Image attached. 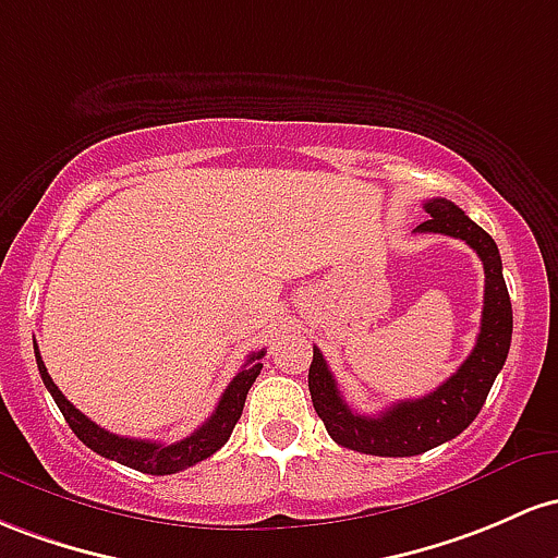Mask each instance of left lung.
<instances>
[{
    "mask_svg": "<svg viewBox=\"0 0 558 558\" xmlns=\"http://www.w3.org/2000/svg\"><path fill=\"white\" fill-rule=\"evenodd\" d=\"M429 218L416 231H432L464 240L480 255L485 268V305L477 345L440 387L414 400H398L379 416H361L342 400L322 350L313 348L308 368V390L316 414L337 446L368 456H418L461 435L480 409L498 372L504 368L511 345V300L504 281L498 245L485 229L477 227L459 205L435 197L424 203Z\"/></svg>",
    "mask_w": 558,
    "mask_h": 558,
    "instance_id": "8db88e82",
    "label": "left lung"
}]
</instances>
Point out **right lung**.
<instances>
[{
  "instance_id": "right-lung-1",
  "label": "right lung",
  "mask_w": 558,
  "mask_h": 558,
  "mask_svg": "<svg viewBox=\"0 0 558 558\" xmlns=\"http://www.w3.org/2000/svg\"><path fill=\"white\" fill-rule=\"evenodd\" d=\"M34 350H36V366H39L44 385H47V390L52 392L54 403H58L62 416H65L68 427L76 432L78 440L84 442L86 448H92L94 453L105 456V459L118 461V464L131 466L144 474L181 472V469L195 466L197 461H205L208 456L216 453V450L231 437L234 424L240 422L250 387H253L255 377H258L263 368L260 359L266 355V350L250 353V359L245 366H242V372L229 381V387L223 390L221 400H218L216 411H213L210 418L203 424V427H197L190 437H184V440L171 442V446H162V442H155V440H136V437L112 435V432L102 429L99 424H94L89 416L81 414L76 405L62 396L58 385H54L52 377H49L47 366H44L39 348L34 345Z\"/></svg>"
}]
</instances>
